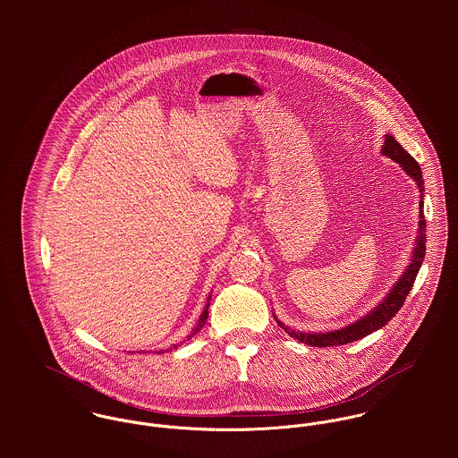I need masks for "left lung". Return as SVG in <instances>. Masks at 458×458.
<instances>
[{
	"label": "left lung",
	"mask_w": 458,
	"mask_h": 458,
	"mask_svg": "<svg viewBox=\"0 0 458 458\" xmlns=\"http://www.w3.org/2000/svg\"><path fill=\"white\" fill-rule=\"evenodd\" d=\"M381 153L388 158L394 160L396 164H400V167L407 173V176H411L420 191V222H418V236L414 242V250L411 256V262L407 264V267L403 269L402 276L394 282L392 291L385 296V300L381 303H377L367 316L360 318L358 321L347 325V327H338V329H331V331H321V333H307V331H296L293 327H285L282 321H278V318L273 314L276 325L282 327L289 336L296 338L298 342H303L307 345L312 347H333V345H344V344H351L354 340H360L377 329L388 325L394 318V314L402 309L409 291L412 289V284L416 280V275L423 264L425 259V245H427V222L423 216V192H425V183H423V174L421 169L418 165V162L400 146V142L386 133L385 137V144L381 148Z\"/></svg>",
	"instance_id": "left-lung-1"
}]
</instances>
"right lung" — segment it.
Segmentation results:
<instances>
[{
    "label": "right lung",
    "instance_id": "obj_1",
    "mask_svg": "<svg viewBox=\"0 0 458 458\" xmlns=\"http://www.w3.org/2000/svg\"><path fill=\"white\" fill-rule=\"evenodd\" d=\"M209 300H211V294H209V296H208V303H206V305H204V310H202V314H200V318H199V321H197L196 327H194V329H192V333H191V335H187V338H185V340H191V338H192V336H194V335H196L197 331H199V329H200V327H204V325H206V319H208V309H209ZM173 347H174V349H176V347H178V344H174V345H173ZM164 352H165V351H164V349H160V351H157V354H164Z\"/></svg>",
    "mask_w": 458,
    "mask_h": 458
}]
</instances>
